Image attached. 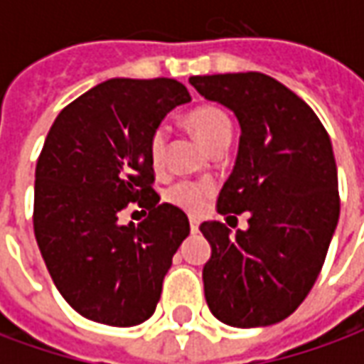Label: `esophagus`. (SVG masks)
Returning a JSON list of instances; mask_svg holds the SVG:
<instances>
[{
	"instance_id": "obj_1",
	"label": "esophagus",
	"mask_w": 364,
	"mask_h": 364,
	"mask_svg": "<svg viewBox=\"0 0 364 364\" xmlns=\"http://www.w3.org/2000/svg\"><path fill=\"white\" fill-rule=\"evenodd\" d=\"M189 224H191V232H193V234H197L198 224H200V222H198L197 218H189Z\"/></svg>"
}]
</instances>
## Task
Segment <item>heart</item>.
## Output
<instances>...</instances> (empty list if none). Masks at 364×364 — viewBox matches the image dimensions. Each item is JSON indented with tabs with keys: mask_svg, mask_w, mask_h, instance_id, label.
<instances>
[{
	"mask_svg": "<svg viewBox=\"0 0 364 364\" xmlns=\"http://www.w3.org/2000/svg\"><path fill=\"white\" fill-rule=\"evenodd\" d=\"M187 124L197 134L200 142L210 151L218 148H228L232 142V119L226 111L216 105H198L187 114ZM167 130L156 128L150 136V161L156 171L166 166ZM214 185L208 181H179L167 191V200L187 213H198L205 206L206 198L213 195Z\"/></svg>",
	"mask_w": 364,
	"mask_h": 364,
	"instance_id": "1",
	"label": "heart"
}]
</instances>
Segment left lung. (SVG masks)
I'll list each match as a JSON object with an SVG mask.
<instances>
[{
  "instance_id": "8db88e82",
  "label": "left lung",
  "mask_w": 364,
  "mask_h": 364,
  "mask_svg": "<svg viewBox=\"0 0 364 364\" xmlns=\"http://www.w3.org/2000/svg\"><path fill=\"white\" fill-rule=\"evenodd\" d=\"M191 85L236 114L242 136L224 183L220 214L250 213L232 236L200 224L213 247L203 269L206 304L232 328H261L302 304L326 261L339 220L331 140L308 105L259 72L193 75Z\"/></svg>"
}]
</instances>
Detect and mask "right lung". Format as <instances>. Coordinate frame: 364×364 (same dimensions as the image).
Listing matches in <instances>:
<instances>
[{
  "mask_svg": "<svg viewBox=\"0 0 364 364\" xmlns=\"http://www.w3.org/2000/svg\"><path fill=\"white\" fill-rule=\"evenodd\" d=\"M167 77L99 83L64 107L35 173V237L52 281L83 318L114 328L150 318L189 218L151 189L150 136L169 111L189 103ZM130 202L149 210L120 225Z\"/></svg>",
  "mask_w": 364,
  "mask_h": 364,
  "instance_id": "1",
  "label": "right lung"
}]
</instances>
